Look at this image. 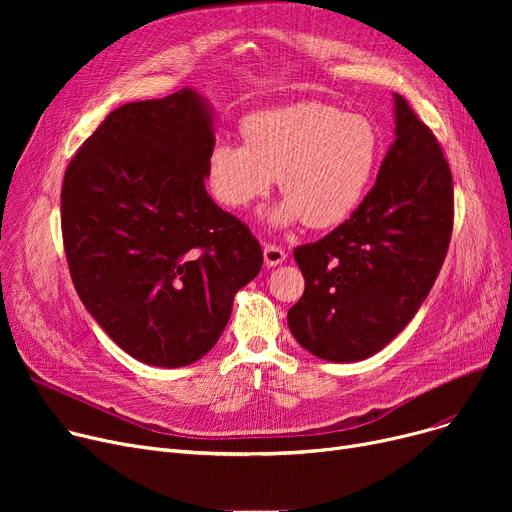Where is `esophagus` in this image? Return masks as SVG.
Here are the masks:
<instances>
[{
	"mask_svg": "<svg viewBox=\"0 0 512 512\" xmlns=\"http://www.w3.org/2000/svg\"><path fill=\"white\" fill-rule=\"evenodd\" d=\"M263 257H265V265L267 267H274V265H280L286 259V253H284L282 247L272 245V242H265Z\"/></svg>",
	"mask_w": 512,
	"mask_h": 512,
	"instance_id": "obj_1",
	"label": "esophagus"
}]
</instances>
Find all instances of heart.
Instances as JSON below:
<instances>
[{
    "label": "heart",
    "instance_id": "b5f03b06",
    "mask_svg": "<svg viewBox=\"0 0 512 512\" xmlns=\"http://www.w3.org/2000/svg\"><path fill=\"white\" fill-rule=\"evenodd\" d=\"M240 132L245 145L215 143L207 155L211 193L240 211L265 197L278 176L286 199L272 211L276 224L344 222L365 199L380 164L375 124L321 101L255 112L240 122Z\"/></svg>",
    "mask_w": 512,
    "mask_h": 512
}]
</instances>
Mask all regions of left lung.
Returning a JSON list of instances; mask_svg holds the SVG:
<instances>
[{"mask_svg":"<svg viewBox=\"0 0 512 512\" xmlns=\"http://www.w3.org/2000/svg\"><path fill=\"white\" fill-rule=\"evenodd\" d=\"M396 139L361 205L324 238L294 249L305 292L288 328L319 359L375 355L432 290L446 259L454 191L436 134L394 93Z\"/></svg>","mask_w":512,"mask_h":512,"instance_id":"8db88e82","label":"left lung"}]
</instances>
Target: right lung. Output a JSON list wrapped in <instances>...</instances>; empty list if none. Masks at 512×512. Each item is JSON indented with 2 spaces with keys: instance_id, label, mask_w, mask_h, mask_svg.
<instances>
[{
  "instance_id": "add662e5",
  "label": "right lung",
  "mask_w": 512,
  "mask_h": 512,
  "mask_svg": "<svg viewBox=\"0 0 512 512\" xmlns=\"http://www.w3.org/2000/svg\"><path fill=\"white\" fill-rule=\"evenodd\" d=\"M213 145L207 105L182 89L107 114L64 174L74 288L107 336L147 365L209 353L234 294L263 265L249 226L205 191Z\"/></svg>"
}]
</instances>
